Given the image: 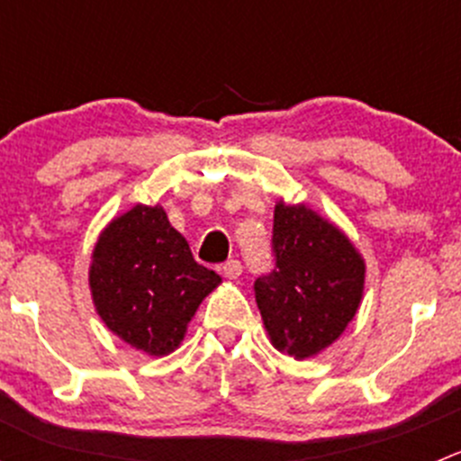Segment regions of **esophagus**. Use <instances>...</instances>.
Wrapping results in <instances>:
<instances>
[{"label":"esophagus","mask_w":461,"mask_h":461,"mask_svg":"<svg viewBox=\"0 0 461 461\" xmlns=\"http://www.w3.org/2000/svg\"><path fill=\"white\" fill-rule=\"evenodd\" d=\"M222 274H225L227 278H239L240 274H243V265H240V260L236 258L227 260V263L222 265Z\"/></svg>","instance_id":"obj_1"}]
</instances>
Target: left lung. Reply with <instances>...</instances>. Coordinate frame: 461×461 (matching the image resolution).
<instances>
[{
    "label": "left lung",
    "mask_w": 461,
    "mask_h": 461,
    "mask_svg": "<svg viewBox=\"0 0 461 461\" xmlns=\"http://www.w3.org/2000/svg\"><path fill=\"white\" fill-rule=\"evenodd\" d=\"M274 269L254 281L274 348L308 359L337 341L361 303L366 265L332 222L305 204L278 203Z\"/></svg>",
    "instance_id": "obj_1"
}]
</instances>
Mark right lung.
Listing matches in <instances>:
<instances>
[{
	"label": "right lung",
	"instance_id": "obj_1",
	"mask_svg": "<svg viewBox=\"0 0 461 461\" xmlns=\"http://www.w3.org/2000/svg\"><path fill=\"white\" fill-rule=\"evenodd\" d=\"M88 283L111 332L160 357L180 346L187 323L221 276L194 260L165 209L136 204L102 231Z\"/></svg>",
	"mask_w": 461,
	"mask_h": 461
}]
</instances>
